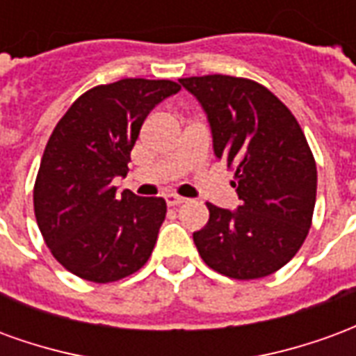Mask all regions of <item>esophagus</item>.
Segmentation results:
<instances>
[{"label":"esophagus","mask_w":356,"mask_h":356,"mask_svg":"<svg viewBox=\"0 0 356 356\" xmlns=\"http://www.w3.org/2000/svg\"><path fill=\"white\" fill-rule=\"evenodd\" d=\"M165 202H168V206H170V208H177V206L186 204V198L179 196V194H168V196H165Z\"/></svg>","instance_id":"esophagus-1"}]
</instances>
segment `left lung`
I'll list each match as a JSON object with an SVG mask.
<instances>
[{
  "label": "left lung",
  "mask_w": 356,
  "mask_h": 356,
  "mask_svg": "<svg viewBox=\"0 0 356 356\" xmlns=\"http://www.w3.org/2000/svg\"><path fill=\"white\" fill-rule=\"evenodd\" d=\"M208 114L213 150L234 171L236 211L206 204L194 244L209 268L236 280L276 273L303 246L316 202V162L296 116L248 78H181Z\"/></svg>",
  "instance_id": "1"
}]
</instances>
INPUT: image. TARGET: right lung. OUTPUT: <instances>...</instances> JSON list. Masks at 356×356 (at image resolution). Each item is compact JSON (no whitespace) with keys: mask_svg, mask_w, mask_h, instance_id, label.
<instances>
[{"mask_svg":"<svg viewBox=\"0 0 356 356\" xmlns=\"http://www.w3.org/2000/svg\"><path fill=\"white\" fill-rule=\"evenodd\" d=\"M179 89L145 78L95 86L55 125L34 183V213L53 257L72 275L116 282L148 261L165 200L116 196L112 179L127 175L148 112Z\"/></svg>","mask_w":356,"mask_h":356,"instance_id":"obj_1","label":"right lung"}]
</instances>
